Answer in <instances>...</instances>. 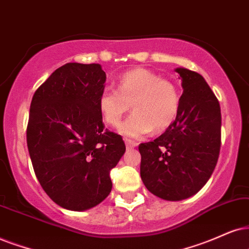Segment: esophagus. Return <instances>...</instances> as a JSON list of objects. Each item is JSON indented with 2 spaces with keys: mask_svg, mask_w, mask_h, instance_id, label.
<instances>
[{
  "mask_svg": "<svg viewBox=\"0 0 249 249\" xmlns=\"http://www.w3.org/2000/svg\"><path fill=\"white\" fill-rule=\"evenodd\" d=\"M125 144H126V147L127 148H133V147H135L137 146V142H134V141H132V140H130V139H125Z\"/></svg>",
  "mask_w": 249,
  "mask_h": 249,
  "instance_id": "1",
  "label": "esophagus"
}]
</instances>
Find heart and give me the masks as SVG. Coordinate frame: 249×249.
Wrapping results in <instances>:
<instances>
[{
  "label": "heart",
  "instance_id": "obj_1",
  "mask_svg": "<svg viewBox=\"0 0 249 249\" xmlns=\"http://www.w3.org/2000/svg\"><path fill=\"white\" fill-rule=\"evenodd\" d=\"M179 93L175 84L142 68L124 72L117 80V90L105 89L97 106L103 121L117 126L130 109L133 114L119 126L122 134L139 138L165 131L177 117Z\"/></svg>",
  "mask_w": 249,
  "mask_h": 249
}]
</instances>
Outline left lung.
I'll return each instance as SVG.
<instances>
[{"label": "left lung", "mask_w": 249, "mask_h": 249, "mask_svg": "<svg viewBox=\"0 0 249 249\" xmlns=\"http://www.w3.org/2000/svg\"><path fill=\"white\" fill-rule=\"evenodd\" d=\"M182 95L176 121L155 140L139 144L147 190L168 201L196 194L209 180L221 149V107L197 72L176 69Z\"/></svg>", "instance_id": "1"}]
</instances>
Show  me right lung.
<instances>
[{
  "label": "right lung",
  "instance_id": "obj_1",
  "mask_svg": "<svg viewBox=\"0 0 249 249\" xmlns=\"http://www.w3.org/2000/svg\"><path fill=\"white\" fill-rule=\"evenodd\" d=\"M106 72L100 64L68 63L34 93L26 139L34 172L62 208L83 212L108 196L110 170L125 153L119 134L105 128L99 96Z\"/></svg>",
  "mask_w": 249,
  "mask_h": 249
}]
</instances>
